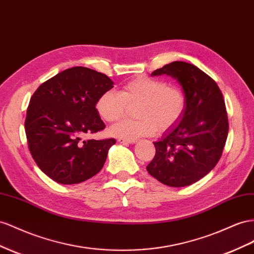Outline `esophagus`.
<instances>
[{
  "instance_id": "1",
  "label": "esophagus",
  "mask_w": 254,
  "mask_h": 254,
  "mask_svg": "<svg viewBox=\"0 0 254 254\" xmlns=\"http://www.w3.org/2000/svg\"><path fill=\"white\" fill-rule=\"evenodd\" d=\"M118 142H120V143H123V144H127V143H129V144H133V143H135V142H136V140H127V139H119V140H118Z\"/></svg>"
}]
</instances>
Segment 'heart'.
<instances>
[{
  "instance_id": "b5f03b06",
  "label": "heart",
  "mask_w": 254,
  "mask_h": 254,
  "mask_svg": "<svg viewBox=\"0 0 254 254\" xmlns=\"http://www.w3.org/2000/svg\"><path fill=\"white\" fill-rule=\"evenodd\" d=\"M140 105L139 120H123L110 129L120 139L135 140L153 135L156 130L166 131L182 120L187 108V97L181 87L168 85L166 81L145 76L127 82L120 92L107 91L96 102L102 120L115 122L124 116L128 106Z\"/></svg>"
}]
</instances>
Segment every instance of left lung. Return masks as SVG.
Here are the masks:
<instances>
[{
  "mask_svg": "<svg viewBox=\"0 0 254 254\" xmlns=\"http://www.w3.org/2000/svg\"><path fill=\"white\" fill-rule=\"evenodd\" d=\"M176 79L187 97L182 120L154 142L156 154L146 167L157 181L170 187H185L215 168L229 132L223 96L216 82L196 66L172 62L150 76Z\"/></svg>",
  "mask_w": 254,
  "mask_h": 254,
  "instance_id": "1",
  "label": "left lung"
}]
</instances>
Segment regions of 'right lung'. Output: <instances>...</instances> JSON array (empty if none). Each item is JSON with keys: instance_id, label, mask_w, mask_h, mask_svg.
Wrapping results in <instances>:
<instances>
[{"instance_id": "obj_1", "label": "right lung", "mask_w": 254, "mask_h": 254, "mask_svg": "<svg viewBox=\"0 0 254 254\" xmlns=\"http://www.w3.org/2000/svg\"><path fill=\"white\" fill-rule=\"evenodd\" d=\"M106 74L72 67L47 80L33 94L24 123L29 149L38 168L59 184H79L104 167L115 139L82 141L105 129L96 110L99 96L113 87Z\"/></svg>"}]
</instances>
